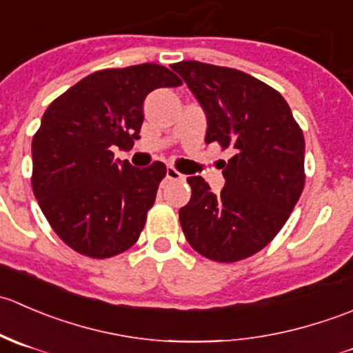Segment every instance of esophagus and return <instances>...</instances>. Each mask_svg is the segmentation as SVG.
I'll return each instance as SVG.
<instances>
[{
	"instance_id": "1",
	"label": "esophagus",
	"mask_w": 353,
	"mask_h": 353,
	"mask_svg": "<svg viewBox=\"0 0 353 353\" xmlns=\"http://www.w3.org/2000/svg\"><path fill=\"white\" fill-rule=\"evenodd\" d=\"M165 179H167V181H183L184 176L179 172V170L174 169V167H167Z\"/></svg>"
}]
</instances>
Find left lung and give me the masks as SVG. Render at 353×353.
Here are the masks:
<instances>
[{
  "instance_id": "obj_1",
  "label": "left lung",
  "mask_w": 353,
  "mask_h": 353,
  "mask_svg": "<svg viewBox=\"0 0 353 353\" xmlns=\"http://www.w3.org/2000/svg\"><path fill=\"white\" fill-rule=\"evenodd\" d=\"M172 70L205 109L206 143L234 154L219 194L203 177H188L191 199L179 210L181 227L205 258L241 261L272 243L301 198L304 134L280 92L244 71L199 61Z\"/></svg>"
}]
</instances>
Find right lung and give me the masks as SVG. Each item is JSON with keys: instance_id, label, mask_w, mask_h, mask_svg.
Here are the masks:
<instances>
[{"instance_id": "1", "label": "right lung", "mask_w": 353, "mask_h": 353, "mask_svg": "<svg viewBox=\"0 0 353 353\" xmlns=\"http://www.w3.org/2000/svg\"><path fill=\"white\" fill-rule=\"evenodd\" d=\"M169 68L143 63L95 71L49 104L32 138V190L59 239L88 258L121 254L138 241L165 163L117 162L140 138L143 101L179 87Z\"/></svg>"}]
</instances>
